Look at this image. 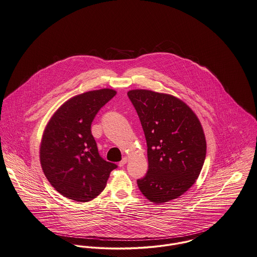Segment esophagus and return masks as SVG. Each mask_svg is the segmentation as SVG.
<instances>
[{
  "mask_svg": "<svg viewBox=\"0 0 257 257\" xmlns=\"http://www.w3.org/2000/svg\"><path fill=\"white\" fill-rule=\"evenodd\" d=\"M126 162H127V158L124 157V158H122L121 161L118 163V166H119V167H123V166L126 164Z\"/></svg>",
  "mask_w": 257,
  "mask_h": 257,
  "instance_id": "esophagus-1",
  "label": "esophagus"
}]
</instances>
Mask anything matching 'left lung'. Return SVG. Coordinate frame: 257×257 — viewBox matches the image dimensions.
Listing matches in <instances>:
<instances>
[{"mask_svg": "<svg viewBox=\"0 0 257 257\" xmlns=\"http://www.w3.org/2000/svg\"><path fill=\"white\" fill-rule=\"evenodd\" d=\"M147 143L148 171L138 180L142 194L161 204L196 182L206 156L205 135L195 113L181 99L146 89L130 90Z\"/></svg>", "mask_w": 257, "mask_h": 257, "instance_id": "8db88e82", "label": "left lung"}]
</instances>
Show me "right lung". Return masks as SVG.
I'll return each mask as SVG.
<instances>
[{
    "mask_svg": "<svg viewBox=\"0 0 257 257\" xmlns=\"http://www.w3.org/2000/svg\"><path fill=\"white\" fill-rule=\"evenodd\" d=\"M116 94L103 88L73 96L47 123L40 144L41 167L52 187L69 199L92 200L117 168L99 155L91 134L96 114Z\"/></svg>",
    "mask_w": 257,
    "mask_h": 257,
    "instance_id": "add662e5",
    "label": "right lung"
}]
</instances>
